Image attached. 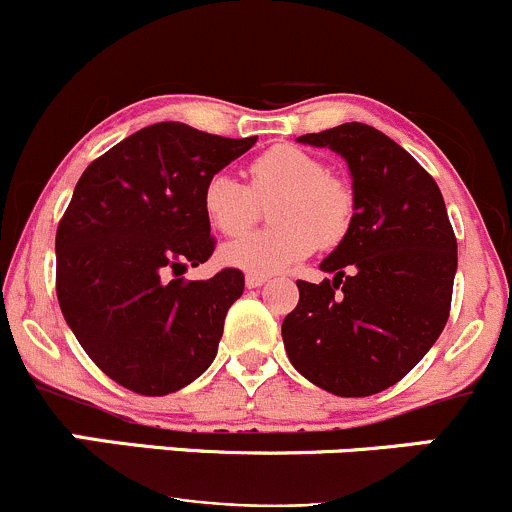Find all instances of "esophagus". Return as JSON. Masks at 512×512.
I'll list each match as a JSON object with an SVG mask.
<instances>
[{"mask_svg":"<svg viewBox=\"0 0 512 512\" xmlns=\"http://www.w3.org/2000/svg\"><path fill=\"white\" fill-rule=\"evenodd\" d=\"M266 281H268L266 273H246V286H249V288L263 286Z\"/></svg>","mask_w":512,"mask_h":512,"instance_id":"esophagus-1","label":"esophagus"}]
</instances>
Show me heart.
<instances>
[{"instance_id":"1","label":"heart","mask_w":512,"mask_h":512,"mask_svg":"<svg viewBox=\"0 0 512 512\" xmlns=\"http://www.w3.org/2000/svg\"><path fill=\"white\" fill-rule=\"evenodd\" d=\"M268 207L271 229L241 236L221 258L251 273H278L320 246H335L352 221L350 187L328 175V167L295 145H276L249 165V187L219 172L202 189V212L224 236H239L256 221L258 204Z\"/></svg>"}]
</instances>
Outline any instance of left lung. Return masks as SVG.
I'll return each mask as SVG.
<instances>
[{
	"label": "left lung",
	"instance_id": "obj_1",
	"mask_svg": "<svg viewBox=\"0 0 512 512\" xmlns=\"http://www.w3.org/2000/svg\"><path fill=\"white\" fill-rule=\"evenodd\" d=\"M298 142L347 162L355 209L347 234L320 263L333 281H298L283 345L308 382L337 397H370L397 384L439 340L456 236L434 177L379 130L342 123ZM337 287L343 293L335 296Z\"/></svg>",
	"mask_w": 512,
	"mask_h": 512
}]
</instances>
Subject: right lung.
<instances>
[{
  "instance_id": "obj_1",
  "label": "right lung",
  "mask_w": 512,
  "mask_h": 512,
  "mask_svg": "<svg viewBox=\"0 0 512 512\" xmlns=\"http://www.w3.org/2000/svg\"><path fill=\"white\" fill-rule=\"evenodd\" d=\"M256 145L155 123L86 167L56 231L61 313L93 362L145 397L177 392L217 357L244 273L184 281L214 251L209 177Z\"/></svg>"
}]
</instances>
